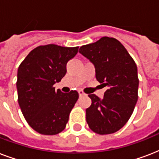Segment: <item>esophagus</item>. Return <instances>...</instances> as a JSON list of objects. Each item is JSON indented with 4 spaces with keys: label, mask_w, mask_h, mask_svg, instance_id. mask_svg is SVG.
<instances>
[{
    "label": "esophagus",
    "mask_w": 159,
    "mask_h": 159,
    "mask_svg": "<svg viewBox=\"0 0 159 159\" xmlns=\"http://www.w3.org/2000/svg\"><path fill=\"white\" fill-rule=\"evenodd\" d=\"M78 94H79L80 97H83V96H86V93H85L83 91H82V90L78 91Z\"/></svg>",
    "instance_id": "obj_1"
}]
</instances>
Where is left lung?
Instances as JSON below:
<instances>
[{
  "instance_id": "obj_1",
  "label": "left lung",
  "mask_w": 159,
  "mask_h": 159,
  "mask_svg": "<svg viewBox=\"0 0 159 159\" xmlns=\"http://www.w3.org/2000/svg\"><path fill=\"white\" fill-rule=\"evenodd\" d=\"M79 53L94 64L97 80L107 87L102 99L88 95L92 99L86 110L88 126L98 134L115 133L127 123L138 101L135 62L120 41L110 37L82 46Z\"/></svg>"
}]
</instances>
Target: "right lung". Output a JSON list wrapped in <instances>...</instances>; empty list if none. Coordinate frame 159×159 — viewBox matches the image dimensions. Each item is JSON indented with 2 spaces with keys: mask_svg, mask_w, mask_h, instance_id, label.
Here are the masks:
<instances>
[{
  "mask_svg": "<svg viewBox=\"0 0 159 159\" xmlns=\"http://www.w3.org/2000/svg\"><path fill=\"white\" fill-rule=\"evenodd\" d=\"M78 47L40 45L30 51L19 66L18 102L31 128L45 135H54L66 127L69 114L78 99V92L55 91L53 85L67 72V62Z\"/></svg>",
  "mask_w": 159,
  "mask_h": 159,
  "instance_id": "obj_1",
  "label": "right lung"
}]
</instances>
